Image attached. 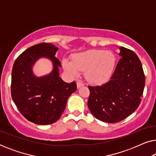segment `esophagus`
Here are the masks:
<instances>
[{
  "label": "esophagus",
  "mask_w": 156,
  "mask_h": 156,
  "mask_svg": "<svg viewBox=\"0 0 156 156\" xmlns=\"http://www.w3.org/2000/svg\"><path fill=\"white\" fill-rule=\"evenodd\" d=\"M76 85H77V88H80V87L84 86V83H83L82 81L79 80L77 81V82H76Z\"/></svg>",
  "instance_id": "1"
}]
</instances>
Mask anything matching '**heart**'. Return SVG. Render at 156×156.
Here are the masks:
<instances>
[{
  "mask_svg": "<svg viewBox=\"0 0 156 156\" xmlns=\"http://www.w3.org/2000/svg\"><path fill=\"white\" fill-rule=\"evenodd\" d=\"M116 56L111 51L89 50L74 55L72 62L64 59L63 67L71 75L84 72L90 82L100 84L106 82L112 75L116 65Z\"/></svg>",
  "mask_w": 156,
  "mask_h": 156,
  "instance_id": "obj_1",
  "label": "heart"
}]
</instances>
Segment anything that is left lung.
Returning <instances> with one entry per match:
<instances>
[{"mask_svg":"<svg viewBox=\"0 0 156 156\" xmlns=\"http://www.w3.org/2000/svg\"><path fill=\"white\" fill-rule=\"evenodd\" d=\"M121 56L108 82L100 86H89L87 105L99 120L117 123L133 113L140 105L145 87V74L139 58L123 47Z\"/></svg>","mask_w":156,"mask_h":156,"instance_id":"8db88e82","label":"left lung"}]
</instances>
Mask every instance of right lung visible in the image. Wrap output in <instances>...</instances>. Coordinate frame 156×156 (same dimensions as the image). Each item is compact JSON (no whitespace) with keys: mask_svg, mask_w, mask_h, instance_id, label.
I'll use <instances>...</instances> for the list:
<instances>
[{"mask_svg":"<svg viewBox=\"0 0 156 156\" xmlns=\"http://www.w3.org/2000/svg\"><path fill=\"white\" fill-rule=\"evenodd\" d=\"M57 50L51 43L35 44L21 53L12 67V99L21 114L35 124L56 122L65 110L68 98L76 90L75 82L66 83L59 76L58 67L62 65L55 56ZM42 56L53 61L54 69L48 76L36 78L31 66Z\"/></svg>","mask_w":156,"mask_h":156,"instance_id":"add662e5","label":"right lung"}]
</instances>
